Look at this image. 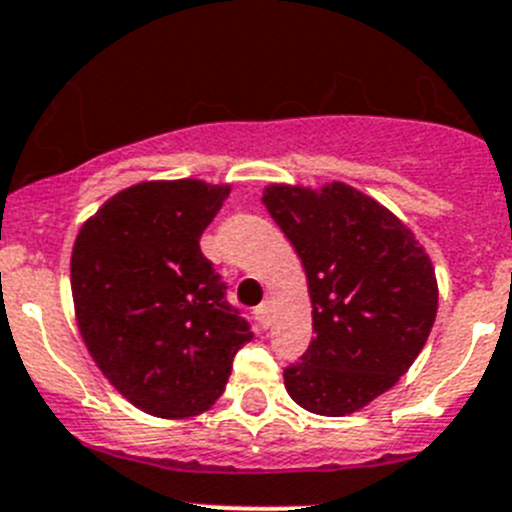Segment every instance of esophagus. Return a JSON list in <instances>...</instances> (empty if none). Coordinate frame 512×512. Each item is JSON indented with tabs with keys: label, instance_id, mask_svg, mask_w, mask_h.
I'll return each instance as SVG.
<instances>
[{
	"label": "esophagus",
	"instance_id": "1",
	"mask_svg": "<svg viewBox=\"0 0 512 512\" xmlns=\"http://www.w3.org/2000/svg\"><path fill=\"white\" fill-rule=\"evenodd\" d=\"M255 321L260 323L262 328L270 326V305H267V303L257 305V308H255Z\"/></svg>",
	"mask_w": 512,
	"mask_h": 512
}]
</instances>
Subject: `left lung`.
I'll use <instances>...</instances> for the list:
<instances>
[{"instance_id": "1", "label": "left lung", "mask_w": 512, "mask_h": 512, "mask_svg": "<svg viewBox=\"0 0 512 512\" xmlns=\"http://www.w3.org/2000/svg\"><path fill=\"white\" fill-rule=\"evenodd\" d=\"M262 204L298 252L313 303L308 351L285 369L295 404L346 417L407 374L437 318V278L412 229L333 181L270 184Z\"/></svg>"}]
</instances>
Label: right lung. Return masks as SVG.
Masks as SVG:
<instances>
[{"instance_id": "obj_1", "label": "right lung", "mask_w": 512, "mask_h": 512, "mask_svg": "<svg viewBox=\"0 0 512 512\" xmlns=\"http://www.w3.org/2000/svg\"><path fill=\"white\" fill-rule=\"evenodd\" d=\"M227 194L197 179L143 181L108 199L75 240L80 336L105 379L154 417L207 412L252 341L199 247Z\"/></svg>"}]
</instances>
